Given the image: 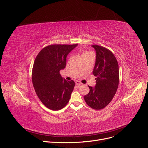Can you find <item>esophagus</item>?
<instances>
[{
	"label": "esophagus",
	"instance_id": "1",
	"mask_svg": "<svg viewBox=\"0 0 148 148\" xmlns=\"http://www.w3.org/2000/svg\"><path fill=\"white\" fill-rule=\"evenodd\" d=\"M75 83H76V85L77 86H81L82 85V83L81 82H79V81H76L75 82Z\"/></svg>",
	"mask_w": 148,
	"mask_h": 148
}]
</instances>
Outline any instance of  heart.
Wrapping results in <instances>:
<instances>
[{
  "label": "heart",
  "mask_w": 148,
  "mask_h": 148,
  "mask_svg": "<svg viewBox=\"0 0 148 148\" xmlns=\"http://www.w3.org/2000/svg\"><path fill=\"white\" fill-rule=\"evenodd\" d=\"M88 54V53H84L83 54Z\"/></svg>",
  "instance_id": "obj_1"
}]
</instances>
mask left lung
<instances>
[{"mask_svg":"<svg viewBox=\"0 0 148 148\" xmlns=\"http://www.w3.org/2000/svg\"><path fill=\"white\" fill-rule=\"evenodd\" d=\"M96 52L92 73L96 76L94 87L88 86L90 92L84 96L87 105L95 110L108 105L114 98L119 81V66L115 56L108 49L97 45L91 46Z\"/></svg>","mask_w":148,"mask_h":148,"instance_id":"obj_1","label":"left lung"}]
</instances>
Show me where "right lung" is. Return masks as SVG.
Segmentation results:
<instances>
[{
	"instance_id": "add662e5",
	"label": "right lung",
	"mask_w": 148,
	"mask_h": 148,
	"mask_svg": "<svg viewBox=\"0 0 148 148\" xmlns=\"http://www.w3.org/2000/svg\"><path fill=\"white\" fill-rule=\"evenodd\" d=\"M77 45H48L39 52L34 60L33 85L41 102L49 109H62L70 100L75 82L63 78L60 71L65 68L67 55Z\"/></svg>"
}]
</instances>
